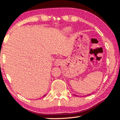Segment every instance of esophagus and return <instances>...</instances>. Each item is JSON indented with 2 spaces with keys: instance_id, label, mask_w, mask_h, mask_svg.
Instances as JSON below:
<instances>
[{
  "instance_id": "34e87169",
  "label": "esophagus",
  "mask_w": 120,
  "mask_h": 120,
  "mask_svg": "<svg viewBox=\"0 0 120 120\" xmlns=\"http://www.w3.org/2000/svg\"><path fill=\"white\" fill-rule=\"evenodd\" d=\"M62 61H63L61 59H59V58L56 59L55 61V62H54V65H55L56 66H59V65H61V64H62Z\"/></svg>"
}]
</instances>
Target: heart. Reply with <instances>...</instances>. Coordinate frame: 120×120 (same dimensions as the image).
<instances>
[{"label": "heart", "mask_w": 120, "mask_h": 120, "mask_svg": "<svg viewBox=\"0 0 120 120\" xmlns=\"http://www.w3.org/2000/svg\"><path fill=\"white\" fill-rule=\"evenodd\" d=\"M70 31V28H69V27L65 28L64 30H63V32H64V33L65 34L68 33Z\"/></svg>", "instance_id": "heart-1"}]
</instances>
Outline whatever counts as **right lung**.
<instances>
[{
  "instance_id": "obj_1",
  "label": "right lung",
  "mask_w": 120,
  "mask_h": 120,
  "mask_svg": "<svg viewBox=\"0 0 120 120\" xmlns=\"http://www.w3.org/2000/svg\"><path fill=\"white\" fill-rule=\"evenodd\" d=\"M44 96H45V95H44Z\"/></svg>"
}]
</instances>
